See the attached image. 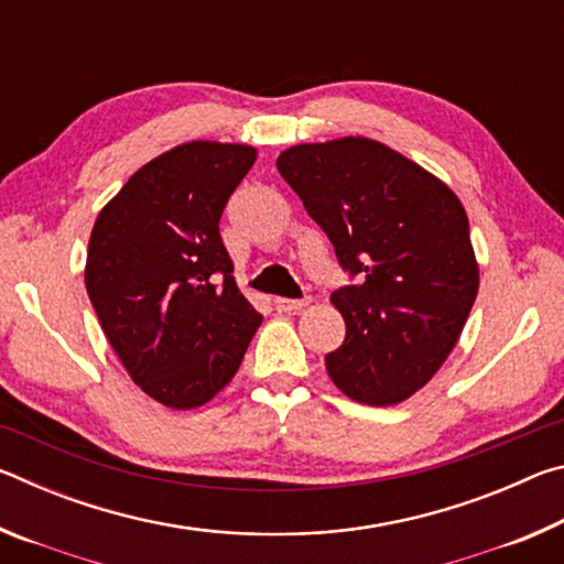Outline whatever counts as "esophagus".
Returning a JSON list of instances; mask_svg holds the SVG:
<instances>
[{"mask_svg":"<svg viewBox=\"0 0 564 564\" xmlns=\"http://www.w3.org/2000/svg\"><path fill=\"white\" fill-rule=\"evenodd\" d=\"M311 303V299H301V301H293V299H273V308L279 313H291V311H301L305 305Z\"/></svg>","mask_w":564,"mask_h":564,"instance_id":"34e87169","label":"esophagus"}]
</instances>
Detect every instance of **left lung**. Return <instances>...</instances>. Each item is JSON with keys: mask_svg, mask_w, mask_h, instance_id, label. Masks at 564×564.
Instances as JSON below:
<instances>
[{"mask_svg": "<svg viewBox=\"0 0 564 564\" xmlns=\"http://www.w3.org/2000/svg\"><path fill=\"white\" fill-rule=\"evenodd\" d=\"M275 166L362 279L330 295L346 321V340L326 356L330 380L362 405L403 403L451 356L480 289L460 198L368 137L295 144Z\"/></svg>", "mask_w": 564, "mask_h": 564, "instance_id": "obj_1", "label": "left lung"}]
</instances>
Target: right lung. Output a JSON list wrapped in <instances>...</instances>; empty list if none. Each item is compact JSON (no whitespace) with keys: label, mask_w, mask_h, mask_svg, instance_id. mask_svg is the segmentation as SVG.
<instances>
[{"label":"right lung","mask_w":564,"mask_h":564,"mask_svg":"<svg viewBox=\"0 0 564 564\" xmlns=\"http://www.w3.org/2000/svg\"><path fill=\"white\" fill-rule=\"evenodd\" d=\"M256 156L248 144L186 141L141 166L94 221L91 305L129 378L166 408L221 393L263 321L218 234Z\"/></svg>","instance_id":"obj_1"}]
</instances>
